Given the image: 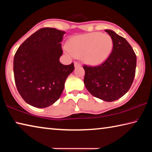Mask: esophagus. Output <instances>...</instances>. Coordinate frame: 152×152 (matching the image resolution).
<instances>
[{"mask_svg": "<svg viewBox=\"0 0 152 152\" xmlns=\"http://www.w3.org/2000/svg\"><path fill=\"white\" fill-rule=\"evenodd\" d=\"M81 66V64L79 62H78V61H75V62H74V66H75V68H76V67H78V66Z\"/></svg>", "mask_w": 152, "mask_h": 152, "instance_id": "esophagus-1", "label": "esophagus"}]
</instances>
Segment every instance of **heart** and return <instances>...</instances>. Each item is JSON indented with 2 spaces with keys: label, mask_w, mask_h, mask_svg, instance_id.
I'll use <instances>...</instances> for the list:
<instances>
[{
  "label": "heart",
  "mask_w": 152,
  "mask_h": 152,
  "mask_svg": "<svg viewBox=\"0 0 152 152\" xmlns=\"http://www.w3.org/2000/svg\"><path fill=\"white\" fill-rule=\"evenodd\" d=\"M68 51L75 57H81L87 63L101 64L109 57L113 40L109 35L95 32L74 37L68 45Z\"/></svg>",
  "instance_id": "1"
}]
</instances>
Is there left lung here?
<instances>
[{"mask_svg":"<svg viewBox=\"0 0 152 152\" xmlns=\"http://www.w3.org/2000/svg\"><path fill=\"white\" fill-rule=\"evenodd\" d=\"M113 40V50L103 63L96 66L84 65V82L92 96L107 102L120 99L132 86L137 58L124 37L112 30H105Z\"/></svg>","mask_w":152,"mask_h":152,"instance_id":"1","label":"left lung"}]
</instances>
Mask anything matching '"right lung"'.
<instances>
[{"instance_id": "obj_1", "label": "right lung", "mask_w": 152, "mask_h": 152, "mask_svg": "<svg viewBox=\"0 0 152 152\" xmlns=\"http://www.w3.org/2000/svg\"><path fill=\"white\" fill-rule=\"evenodd\" d=\"M62 31L44 27L27 38L15 54L13 72L18 92L24 101L45 108L60 97L67 77L74 70L72 62L63 65Z\"/></svg>"}]
</instances>
